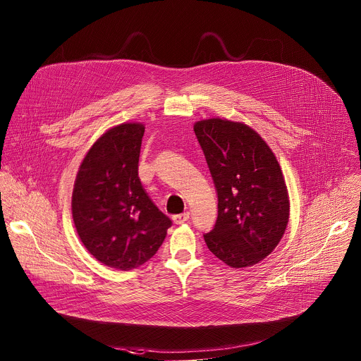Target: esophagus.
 Instances as JSON below:
<instances>
[{
    "label": "esophagus",
    "mask_w": 361,
    "mask_h": 361,
    "mask_svg": "<svg viewBox=\"0 0 361 361\" xmlns=\"http://www.w3.org/2000/svg\"><path fill=\"white\" fill-rule=\"evenodd\" d=\"M188 219H190V212H184V214H180V215H174V216H173V220H174L176 224L185 223Z\"/></svg>",
    "instance_id": "obj_1"
}]
</instances>
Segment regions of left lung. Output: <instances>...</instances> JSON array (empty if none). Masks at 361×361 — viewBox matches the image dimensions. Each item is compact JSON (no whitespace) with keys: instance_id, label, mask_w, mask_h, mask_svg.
<instances>
[{"instance_id":"obj_1","label":"left lung","mask_w":361,"mask_h":361,"mask_svg":"<svg viewBox=\"0 0 361 361\" xmlns=\"http://www.w3.org/2000/svg\"><path fill=\"white\" fill-rule=\"evenodd\" d=\"M197 140L217 194V219L204 234L209 251L231 268L269 255L285 234L288 197L281 166L250 127L221 118L198 121Z\"/></svg>"}]
</instances>
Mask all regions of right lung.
<instances>
[{
    "label": "right lung",
    "mask_w": 361,
    "mask_h": 361,
    "mask_svg": "<svg viewBox=\"0 0 361 361\" xmlns=\"http://www.w3.org/2000/svg\"><path fill=\"white\" fill-rule=\"evenodd\" d=\"M145 127L117 126L85 156L73 192V217L86 250L102 264L131 271L149 261L173 224L138 177Z\"/></svg>",
    "instance_id": "obj_1"
}]
</instances>
